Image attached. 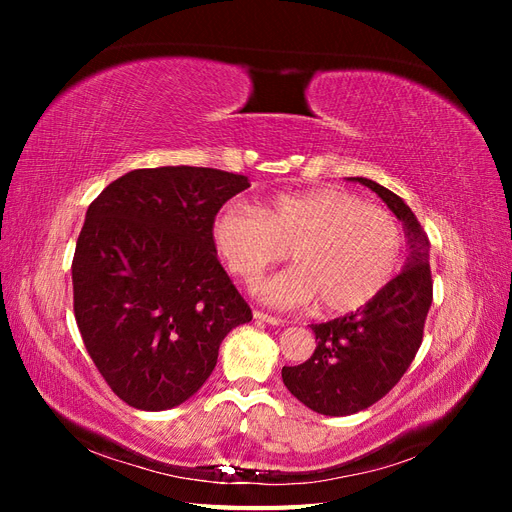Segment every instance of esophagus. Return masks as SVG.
Here are the masks:
<instances>
[{"label":"esophagus","instance_id":"1","mask_svg":"<svg viewBox=\"0 0 512 512\" xmlns=\"http://www.w3.org/2000/svg\"><path fill=\"white\" fill-rule=\"evenodd\" d=\"M254 318H256L258 322L273 324V327H277V324H282L280 318H275V316H269V314H265V312H260V309H254Z\"/></svg>","mask_w":512,"mask_h":512}]
</instances>
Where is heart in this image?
I'll use <instances>...</instances> for the list:
<instances>
[{"instance_id":"heart-1","label":"heart","mask_w":512,"mask_h":512,"mask_svg":"<svg viewBox=\"0 0 512 512\" xmlns=\"http://www.w3.org/2000/svg\"><path fill=\"white\" fill-rule=\"evenodd\" d=\"M213 245L232 275L256 284L284 260L294 267L258 288L280 307L314 299L327 314H350L391 284L404 237L389 211L344 190H307L260 200L256 209L228 205L211 222Z\"/></svg>"}]
</instances>
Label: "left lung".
Returning a JSON list of instances; mask_svg holds the SVG:
<instances>
[{"mask_svg": "<svg viewBox=\"0 0 512 512\" xmlns=\"http://www.w3.org/2000/svg\"><path fill=\"white\" fill-rule=\"evenodd\" d=\"M350 181L367 185L397 215L410 254L404 271L374 301L342 318L309 324L318 342L314 354L282 369L286 389L309 410L327 416L361 412L393 389L421 348L433 299L429 239L412 209L376 181Z\"/></svg>", "mask_w": 512, "mask_h": 512, "instance_id": "left-lung-1", "label": "left lung"}]
</instances>
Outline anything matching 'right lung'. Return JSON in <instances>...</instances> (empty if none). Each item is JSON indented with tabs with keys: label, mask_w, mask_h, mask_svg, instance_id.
I'll list each match as a JSON object with an SVG mask.
<instances>
[{
	"label": "right lung",
	"mask_w": 512,
	"mask_h": 512,
	"mask_svg": "<svg viewBox=\"0 0 512 512\" xmlns=\"http://www.w3.org/2000/svg\"><path fill=\"white\" fill-rule=\"evenodd\" d=\"M250 188L200 166L138 168L89 205L72 260L74 318L113 393L136 410L190 399L252 309L220 265L211 222Z\"/></svg>",
	"instance_id": "obj_1"
}]
</instances>
